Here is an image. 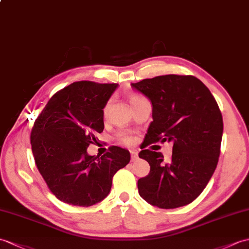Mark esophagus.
<instances>
[{
	"instance_id": "obj_1",
	"label": "esophagus",
	"mask_w": 249,
	"mask_h": 249,
	"mask_svg": "<svg viewBox=\"0 0 249 249\" xmlns=\"http://www.w3.org/2000/svg\"><path fill=\"white\" fill-rule=\"evenodd\" d=\"M130 158H131V161H136L138 159V152L137 151H130Z\"/></svg>"
}]
</instances>
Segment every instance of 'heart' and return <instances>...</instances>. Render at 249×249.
<instances>
[{
  "label": "heart",
  "instance_id": "obj_1",
  "mask_svg": "<svg viewBox=\"0 0 249 249\" xmlns=\"http://www.w3.org/2000/svg\"><path fill=\"white\" fill-rule=\"evenodd\" d=\"M144 98H145V97H143L140 94L134 93V94H130L129 95V102H130V104H131L132 106H135L137 103L144 100ZM108 107H109V103H107L106 105H105V107H104V109H103L104 114L107 113ZM117 139L121 143L125 144V145H131V144H134V142H135V137L132 136L130 132H127V131H120V132H118Z\"/></svg>",
  "mask_w": 249,
  "mask_h": 249
}]
</instances>
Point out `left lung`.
Segmentation results:
<instances>
[{"label":"left lung","instance_id":"1","mask_svg":"<svg viewBox=\"0 0 249 249\" xmlns=\"http://www.w3.org/2000/svg\"><path fill=\"white\" fill-rule=\"evenodd\" d=\"M153 104L145 146L173 142L171 160L151 149L139 153L151 166L138 180L143 199L162 209L197 198L214 173L221 153L223 117L210 90L192 75H162L131 84Z\"/></svg>","mask_w":249,"mask_h":249}]
</instances>
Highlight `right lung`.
<instances>
[{
	"instance_id": "right-lung-1",
	"label": "right lung",
	"mask_w": 249,
	"mask_h": 249,
	"mask_svg": "<svg viewBox=\"0 0 249 249\" xmlns=\"http://www.w3.org/2000/svg\"><path fill=\"white\" fill-rule=\"evenodd\" d=\"M117 87L75 82L56 92L35 121V163L51 192L63 203H100L110 192L113 175L129 162V152L119 146H110L101 158L87 154L104 129L103 109Z\"/></svg>"
}]
</instances>
